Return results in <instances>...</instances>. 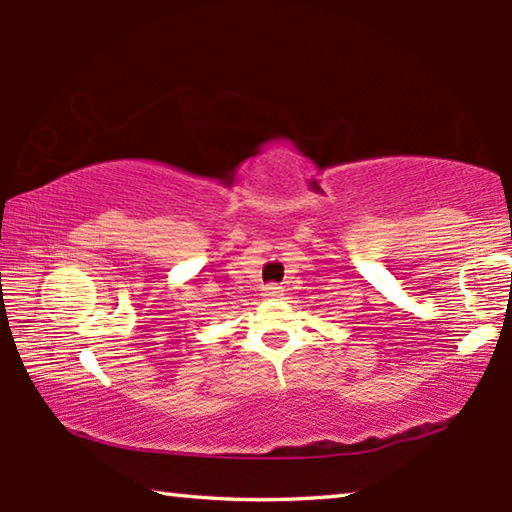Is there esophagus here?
<instances>
[{"label": "esophagus", "instance_id": "1", "mask_svg": "<svg viewBox=\"0 0 512 512\" xmlns=\"http://www.w3.org/2000/svg\"><path fill=\"white\" fill-rule=\"evenodd\" d=\"M264 296L266 298H280L282 296V287H280V284H266Z\"/></svg>", "mask_w": 512, "mask_h": 512}]
</instances>
